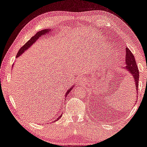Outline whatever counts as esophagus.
<instances>
[{"mask_svg":"<svg viewBox=\"0 0 147 147\" xmlns=\"http://www.w3.org/2000/svg\"><path fill=\"white\" fill-rule=\"evenodd\" d=\"M81 81H82V79H82V78H81Z\"/></svg>","mask_w":147,"mask_h":147,"instance_id":"34e87169","label":"esophagus"}]
</instances>
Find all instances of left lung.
<instances>
[{
  "instance_id": "obj_1",
  "label": "left lung",
  "mask_w": 147,
  "mask_h": 147,
  "mask_svg": "<svg viewBox=\"0 0 147 147\" xmlns=\"http://www.w3.org/2000/svg\"><path fill=\"white\" fill-rule=\"evenodd\" d=\"M126 69L129 72V73L134 77V81L135 82V88L138 91L139 81V70L136 64L135 57L129 49L126 48Z\"/></svg>"
}]
</instances>
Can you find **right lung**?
Instances as JSON below:
<instances>
[{
    "label": "right lung",
    "instance_id": "1",
    "mask_svg": "<svg viewBox=\"0 0 147 147\" xmlns=\"http://www.w3.org/2000/svg\"><path fill=\"white\" fill-rule=\"evenodd\" d=\"M51 29H47L42 30V31L37 32L36 34H35L34 35H33L32 38L30 39L29 41H28L27 42H26L25 45L23 46L22 47L20 48V50H19L18 53V54H17V55H16V58L18 57L19 56H20L23 53L25 52V51L27 50V49H29V48L31 47V46H32L33 44H34L35 42L38 40L39 38H41V37H43L44 35H47V34H49V33L51 32ZM73 87H75V85H74V86H72L70 88H69V89L68 90V91L66 92V93L65 94V96H67V95H68V94L70 93V92L71 91V90H72V88H73ZM61 116H59V117L57 118V120L59 119V118H61Z\"/></svg>",
    "mask_w": 147,
    "mask_h": 147
}]
</instances>
